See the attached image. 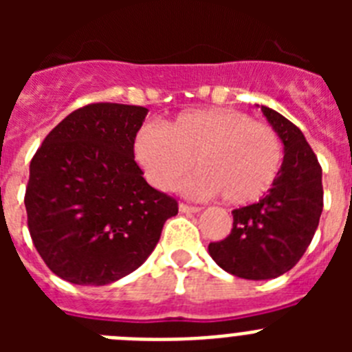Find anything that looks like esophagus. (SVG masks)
I'll return each mask as SVG.
<instances>
[{"label":"esophagus","mask_w":352,"mask_h":352,"mask_svg":"<svg viewBox=\"0 0 352 352\" xmlns=\"http://www.w3.org/2000/svg\"><path fill=\"white\" fill-rule=\"evenodd\" d=\"M179 211H182V213H199V211H201V208L190 206V204L182 203V204H179Z\"/></svg>","instance_id":"esophagus-1"}]
</instances>
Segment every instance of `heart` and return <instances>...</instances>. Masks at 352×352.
Wrapping results in <instances>:
<instances>
[{
    "label": "heart",
    "instance_id": "obj_1",
    "mask_svg": "<svg viewBox=\"0 0 352 352\" xmlns=\"http://www.w3.org/2000/svg\"><path fill=\"white\" fill-rule=\"evenodd\" d=\"M133 155L160 190H173L195 167L183 190L201 197L222 194L234 206L256 203L282 167V142L272 126L234 109H190L162 129L146 123L133 141Z\"/></svg>",
    "mask_w": 352,
    "mask_h": 352
}]
</instances>
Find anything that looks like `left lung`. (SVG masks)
<instances>
[{
  "label": "left lung",
  "mask_w": 352,
  "mask_h": 352,
  "mask_svg": "<svg viewBox=\"0 0 352 352\" xmlns=\"http://www.w3.org/2000/svg\"><path fill=\"white\" fill-rule=\"evenodd\" d=\"M261 111L284 144L280 173L257 203L232 211L231 234L208 247L223 272L247 280L289 272L309 248L322 213V170L303 132L273 109Z\"/></svg>",
  "instance_id": "obj_1"
}]
</instances>
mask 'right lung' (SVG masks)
<instances>
[{
    "instance_id": "1",
    "label": "right lung",
    "mask_w": 352,
    "mask_h": 352,
    "mask_svg": "<svg viewBox=\"0 0 352 352\" xmlns=\"http://www.w3.org/2000/svg\"><path fill=\"white\" fill-rule=\"evenodd\" d=\"M148 109L91 104L49 132L30 164L28 227L49 270L77 285H107L155 250L176 199L142 178L133 141Z\"/></svg>"
}]
</instances>
